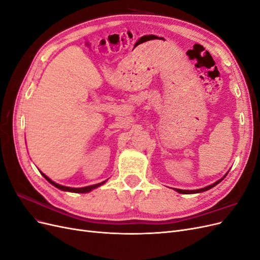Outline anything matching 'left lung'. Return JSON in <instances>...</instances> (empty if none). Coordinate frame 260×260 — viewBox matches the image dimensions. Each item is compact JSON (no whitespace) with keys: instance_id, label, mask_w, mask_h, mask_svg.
I'll list each match as a JSON object with an SVG mask.
<instances>
[{"instance_id":"8db88e82","label":"left lung","mask_w":260,"mask_h":260,"mask_svg":"<svg viewBox=\"0 0 260 260\" xmlns=\"http://www.w3.org/2000/svg\"><path fill=\"white\" fill-rule=\"evenodd\" d=\"M228 175V174H226ZM226 175L223 177V178H221L220 180H218L217 182H215V183H212V184H210V185H208V186H206V187H203V188H200V190H180V188H175V190L177 191V192H179V193H181V194H195V193H201V192H205V191H207V190H210L211 187H214V186H216L218 183H220L221 182V181L226 177Z\"/></svg>"}]
</instances>
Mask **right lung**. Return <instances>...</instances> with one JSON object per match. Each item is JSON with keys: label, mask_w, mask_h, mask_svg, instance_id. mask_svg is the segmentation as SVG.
<instances>
[{"label": "right lung", "mask_w": 260, "mask_h": 260, "mask_svg": "<svg viewBox=\"0 0 260 260\" xmlns=\"http://www.w3.org/2000/svg\"><path fill=\"white\" fill-rule=\"evenodd\" d=\"M41 175H42L46 180H48L52 185H54L55 187L59 188V190H61V191H67V192H73V193H88V192L92 191L93 188H96V187L101 186L102 184H104V183L106 182V180H105V181H103V182H101V183L89 185V186H84V187H69V186H64V185H60V184H58V183H55L54 181H52L49 177H46L44 174H42V172H41Z\"/></svg>", "instance_id": "add662e5"}]
</instances>
